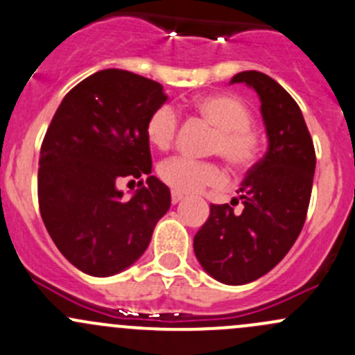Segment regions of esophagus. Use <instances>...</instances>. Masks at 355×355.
I'll return each mask as SVG.
<instances>
[{
    "mask_svg": "<svg viewBox=\"0 0 355 355\" xmlns=\"http://www.w3.org/2000/svg\"><path fill=\"white\" fill-rule=\"evenodd\" d=\"M185 196L182 194V192H178V191H171V202L173 204H177V202H180L182 199H184Z\"/></svg>",
    "mask_w": 355,
    "mask_h": 355,
    "instance_id": "esophagus-1",
    "label": "esophagus"
}]
</instances>
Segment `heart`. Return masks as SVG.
Returning a JSON list of instances; mask_svg holds the SVG:
<instances>
[{"label":"heart","instance_id":"b5f03b06","mask_svg":"<svg viewBox=\"0 0 355 355\" xmlns=\"http://www.w3.org/2000/svg\"><path fill=\"white\" fill-rule=\"evenodd\" d=\"M200 116L218 128L214 153H220L232 166L245 168L256 159L259 139L250 128L252 114L245 103L230 94H213L196 103ZM178 128V114L170 105L157 106L146 123V137L156 149H166L173 142ZM157 175L178 192H199L225 182V173L214 163L173 156L157 166Z\"/></svg>","mask_w":355,"mask_h":355}]
</instances>
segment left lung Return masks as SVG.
Wrapping results in <instances>:
<instances>
[{
    "label": "left lung",
    "mask_w": 355,
    "mask_h": 355,
    "mask_svg": "<svg viewBox=\"0 0 355 355\" xmlns=\"http://www.w3.org/2000/svg\"><path fill=\"white\" fill-rule=\"evenodd\" d=\"M230 84H245L259 96L268 149L237 191L242 213H234L230 204H211L209 218L194 237V252L214 280L245 285L273 270L299 237L316 155L302 111L277 80L249 70L234 75Z\"/></svg>",
    "instance_id": "1"
}]
</instances>
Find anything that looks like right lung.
<instances>
[{
	"label": "right lung",
	"instance_id": "right-lung-1",
	"mask_svg": "<svg viewBox=\"0 0 355 355\" xmlns=\"http://www.w3.org/2000/svg\"><path fill=\"white\" fill-rule=\"evenodd\" d=\"M159 82L118 68L84 78L63 98L41 146L39 209L49 237L77 270L113 277L144 254L171 204L151 173L148 118L166 103ZM148 177L123 198V178Z\"/></svg>",
	"mask_w": 355,
	"mask_h": 355
}]
</instances>
